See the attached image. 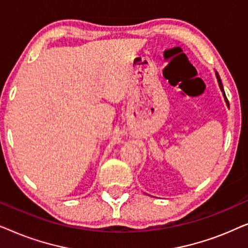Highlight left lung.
<instances>
[{
	"instance_id": "1",
	"label": "left lung",
	"mask_w": 248,
	"mask_h": 248,
	"mask_svg": "<svg viewBox=\"0 0 248 248\" xmlns=\"http://www.w3.org/2000/svg\"><path fill=\"white\" fill-rule=\"evenodd\" d=\"M216 77H217V80H218V83H219L220 90H221V93H222V94H223V98H225V101H226L227 106L229 107V103H228V99H227V97H226L225 90H223V86H222V83H221V79H220V76L218 74V72H217V71H216Z\"/></svg>"
}]
</instances>
